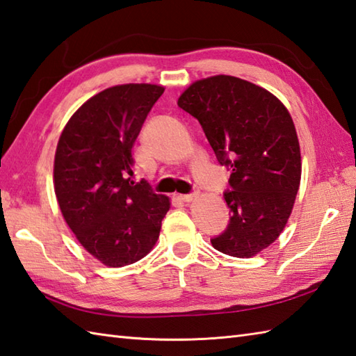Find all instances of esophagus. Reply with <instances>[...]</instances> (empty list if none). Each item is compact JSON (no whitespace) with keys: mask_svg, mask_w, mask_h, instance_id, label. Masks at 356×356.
Returning a JSON list of instances; mask_svg holds the SVG:
<instances>
[{"mask_svg":"<svg viewBox=\"0 0 356 356\" xmlns=\"http://www.w3.org/2000/svg\"><path fill=\"white\" fill-rule=\"evenodd\" d=\"M198 197V193H188V195H178V198L184 202H191Z\"/></svg>","mask_w":356,"mask_h":356,"instance_id":"obj_1","label":"esophagus"}]
</instances>
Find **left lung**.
<instances>
[{
  "instance_id": "obj_1",
  "label": "left lung",
  "mask_w": 356,
  "mask_h": 356,
  "mask_svg": "<svg viewBox=\"0 0 356 356\" xmlns=\"http://www.w3.org/2000/svg\"><path fill=\"white\" fill-rule=\"evenodd\" d=\"M178 106L200 121L220 164L232 170L224 193L230 222L210 243L230 257L258 255L284 230L300 188L301 150L287 107L230 75L192 83Z\"/></svg>"
}]
</instances>
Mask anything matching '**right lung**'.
<instances>
[{
  "instance_id": "right-lung-1",
  "label": "right lung",
  "mask_w": 356,
  "mask_h": 356,
  "mask_svg": "<svg viewBox=\"0 0 356 356\" xmlns=\"http://www.w3.org/2000/svg\"><path fill=\"white\" fill-rule=\"evenodd\" d=\"M164 87H108L72 115L58 140L54 187L79 244L108 267L136 263L154 249L170 198L134 181L132 149Z\"/></svg>"
}]
</instances>
